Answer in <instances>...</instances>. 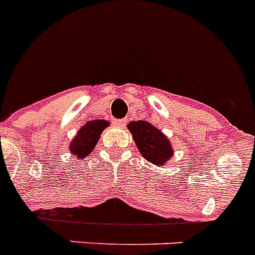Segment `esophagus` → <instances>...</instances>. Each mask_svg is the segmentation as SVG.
Segmentation results:
<instances>
[{
	"instance_id": "34e87169",
	"label": "esophagus",
	"mask_w": 255,
	"mask_h": 255,
	"mask_svg": "<svg viewBox=\"0 0 255 255\" xmlns=\"http://www.w3.org/2000/svg\"><path fill=\"white\" fill-rule=\"evenodd\" d=\"M125 124H126V120L125 119L116 120V121H115V125L119 126V128H124V126H125Z\"/></svg>"
}]
</instances>
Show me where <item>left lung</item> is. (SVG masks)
<instances>
[{
  "mask_svg": "<svg viewBox=\"0 0 255 255\" xmlns=\"http://www.w3.org/2000/svg\"><path fill=\"white\" fill-rule=\"evenodd\" d=\"M128 129L145 160L157 166L167 164L174 151L169 139L161 130L147 121H131L128 125Z\"/></svg>",
  "mask_w": 255,
  "mask_h": 255,
  "instance_id": "1",
  "label": "left lung"
}]
</instances>
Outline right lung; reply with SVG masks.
<instances>
[{
    "label": "right lung",
    "instance_id": "obj_1",
    "mask_svg": "<svg viewBox=\"0 0 255 255\" xmlns=\"http://www.w3.org/2000/svg\"><path fill=\"white\" fill-rule=\"evenodd\" d=\"M108 125H110V123L106 120H93V121H88L81 129L78 130L75 138L72 139L71 145H69V151H71L72 156L75 157V160L88 157L97 145L102 131Z\"/></svg>",
    "mask_w": 255,
    "mask_h": 255
}]
</instances>
